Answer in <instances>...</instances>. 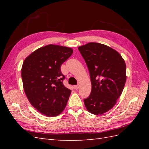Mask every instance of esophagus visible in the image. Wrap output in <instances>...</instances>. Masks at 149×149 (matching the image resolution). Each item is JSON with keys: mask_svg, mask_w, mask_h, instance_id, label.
<instances>
[{"mask_svg": "<svg viewBox=\"0 0 149 149\" xmlns=\"http://www.w3.org/2000/svg\"><path fill=\"white\" fill-rule=\"evenodd\" d=\"M74 88H75V89H78V88H79V85L78 84V85H76V86H74Z\"/></svg>", "mask_w": 149, "mask_h": 149, "instance_id": "esophagus-1", "label": "esophagus"}]
</instances>
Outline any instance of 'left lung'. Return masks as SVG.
Listing matches in <instances>:
<instances>
[{"mask_svg": "<svg viewBox=\"0 0 149 149\" xmlns=\"http://www.w3.org/2000/svg\"><path fill=\"white\" fill-rule=\"evenodd\" d=\"M88 68L91 92L84 105L93 114L101 115L116 104L126 81V65L115 49L101 43L91 42L78 47Z\"/></svg>", "mask_w": 149, "mask_h": 149, "instance_id": "obj_1", "label": "left lung"}]
</instances>
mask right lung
I'll return each mask as SVG.
<instances>
[{"label":"right lung","instance_id":"1","mask_svg":"<svg viewBox=\"0 0 149 149\" xmlns=\"http://www.w3.org/2000/svg\"><path fill=\"white\" fill-rule=\"evenodd\" d=\"M73 49L48 45L36 49L25 58L22 67L24 91L30 104L47 117L59 115L65 109L71 91L63 83L61 65Z\"/></svg>","mask_w":149,"mask_h":149}]
</instances>
